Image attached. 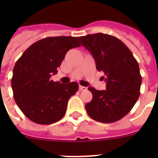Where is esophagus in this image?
Wrapping results in <instances>:
<instances>
[{
    "mask_svg": "<svg viewBox=\"0 0 158 158\" xmlns=\"http://www.w3.org/2000/svg\"><path fill=\"white\" fill-rule=\"evenodd\" d=\"M79 90H80V91H84V90H86L87 88H86V87H84V86H81V85H79Z\"/></svg>",
    "mask_w": 158,
    "mask_h": 158,
    "instance_id": "1",
    "label": "esophagus"
}]
</instances>
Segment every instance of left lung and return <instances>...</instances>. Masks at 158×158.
Masks as SVG:
<instances>
[{
  "label": "left lung",
  "mask_w": 158,
  "mask_h": 158,
  "mask_svg": "<svg viewBox=\"0 0 158 158\" xmlns=\"http://www.w3.org/2000/svg\"><path fill=\"white\" fill-rule=\"evenodd\" d=\"M82 46L95 60L97 69L105 76L106 90L89 87L93 99L85 105L92 119L102 123H112L130 112L139 97L142 77L139 66L130 50L114 36L104 33L79 37Z\"/></svg>",
  "instance_id": "1"
}]
</instances>
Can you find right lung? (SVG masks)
Wrapping results in <instances>:
<instances>
[{"label": "right lung", "instance_id": "1", "mask_svg": "<svg viewBox=\"0 0 158 158\" xmlns=\"http://www.w3.org/2000/svg\"><path fill=\"white\" fill-rule=\"evenodd\" d=\"M80 46L75 37L46 38L32 44L17 60L11 87L15 101L29 120L50 125L64 116L79 84H61L50 78L57 73L67 52Z\"/></svg>", "mask_w": 158, "mask_h": 158}]
</instances>
